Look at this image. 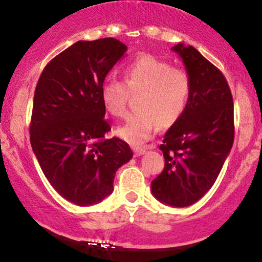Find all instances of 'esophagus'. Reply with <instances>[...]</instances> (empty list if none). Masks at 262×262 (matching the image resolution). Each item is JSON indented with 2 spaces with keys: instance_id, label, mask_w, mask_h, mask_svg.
<instances>
[{
  "instance_id": "34e87169",
  "label": "esophagus",
  "mask_w": 262,
  "mask_h": 262,
  "mask_svg": "<svg viewBox=\"0 0 262 262\" xmlns=\"http://www.w3.org/2000/svg\"><path fill=\"white\" fill-rule=\"evenodd\" d=\"M151 148H152V146H151ZM146 149H147V147H134V148H133L134 156H136V157L142 156V155L146 152Z\"/></svg>"
}]
</instances>
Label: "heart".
Here are the masks:
<instances>
[{
    "instance_id": "heart-1",
    "label": "heart",
    "mask_w": 262,
    "mask_h": 262,
    "mask_svg": "<svg viewBox=\"0 0 262 262\" xmlns=\"http://www.w3.org/2000/svg\"><path fill=\"white\" fill-rule=\"evenodd\" d=\"M123 80L108 78L101 87V98L106 110L115 118H124L128 111L129 91L142 92L137 107L118 136L133 144L151 138L157 124L161 128L174 125L187 108L190 95V78L187 72L172 68L167 61L152 55H142L125 68Z\"/></svg>"
}]
</instances>
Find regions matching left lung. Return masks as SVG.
Instances as JSON below:
<instances>
[{"label":"left lung","mask_w":262,"mask_h":262,"mask_svg":"<svg viewBox=\"0 0 262 262\" xmlns=\"http://www.w3.org/2000/svg\"><path fill=\"white\" fill-rule=\"evenodd\" d=\"M190 78L182 118L165 133V167L151 183L152 194L174 207L190 206L214 185L234 141L233 97L223 73L192 46L171 48Z\"/></svg>","instance_id":"left-lung-1"}]
</instances>
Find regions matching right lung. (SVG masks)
<instances>
[{"mask_svg":"<svg viewBox=\"0 0 262 262\" xmlns=\"http://www.w3.org/2000/svg\"><path fill=\"white\" fill-rule=\"evenodd\" d=\"M115 38L78 40L43 69L33 102L30 144L56 192L78 206L100 204L116 170L133 157L128 143L106 139L101 87L126 52Z\"/></svg>","mask_w":262,"mask_h":262,"instance_id":"1","label":"right lung"}]
</instances>
